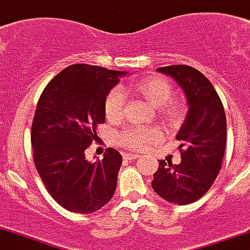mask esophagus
Returning a JSON list of instances; mask_svg holds the SVG:
<instances>
[{"mask_svg": "<svg viewBox=\"0 0 250 250\" xmlns=\"http://www.w3.org/2000/svg\"><path fill=\"white\" fill-rule=\"evenodd\" d=\"M141 156L138 153H125V159L127 160H134V159H139Z\"/></svg>", "mask_w": 250, "mask_h": 250, "instance_id": "esophagus-1", "label": "esophagus"}]
</instances>
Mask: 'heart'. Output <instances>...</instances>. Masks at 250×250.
Instances as JSON below:
<instances>
[{
    "label": "heart",
    "instance_id": "b5f03b06",
    "mask_svg": "<svg viewBox=\"0 0 250 250\" xmlns=\"http://www.w3.org/2000/svg\"><path fill=\"white\" fill-rule=\"evenodd\" d=\"M131 89L142 94L144 98L152 106L157 108L163 115V118L171 120L176 115V108L169 105L172 98V89L169 83L161 78H146L137 84L131 86ZM125 111V96L120 89H113L105 100V115L111 120L120 119ZM159 131L154 128H127L120 134L119 141L123 146L128 149H142L149 144L159 138Z\"/></svg>",
    "mask_w": 250,
    "mask_h": 250
}]
</instances>
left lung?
I'll return each mask as SVG.
<instances>
[{
    "label": "left lung",
    "instance_id": "left-lung-1",
    "mask_svg": "<svg viewBox=\"0 0 250 250\" xmlns=\"http://www.w3.org/2000/svg\"><path fill=\"white\" fill-rule=\"evenodd\" d=\"M157 71L178 83L189 109L176 134L182 161L172 164L159 160L152 188L168 203L186 205L210 189L222 168L227 141L225 108L212 83L196 68L169 65Z\"/></svg>",
    "mask_w": 250,
    "mask_h": 250
}]
</instances>
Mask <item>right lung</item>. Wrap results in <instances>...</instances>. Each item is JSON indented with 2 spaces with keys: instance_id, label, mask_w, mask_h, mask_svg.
<instances>
[{
  "instance_id": "right-lung-1",
  "label": "right lung",
  "mask_w": 250,
  "mask_h": 250,
  "mask_svg": "<svg viewBox=\"0 0 250 250\" xmlns=\"http://www.w3.org/2000/svg\"><path fill=\"white\" fill-rule=\"evenodd\" d=\"M89 64L62 69L42 91L31 127L34 163L42 182L62 208L91 213L111 201L123 157L108 147L103 160L90 163L84 150L105 122V100L125 76Z\"/></svg>"
}]
</instances>
